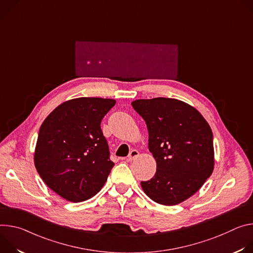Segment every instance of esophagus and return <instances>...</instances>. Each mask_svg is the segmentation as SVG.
Here are the masks:
<instances>
[{"label": "esophagus", "instance_id": "esophagus-1", "mask_svg": "<svg viewBox=\"0 0 253 253\" xmlns=\"http://www.w3.org/2000/svg\"><path fill=\"white\" fill-rule=\"evenodd\" d=\"M137 156H138V152H137L136 150H132V151L129 152V154H128V156H127V159H128L129 161H131V160L135 159Z\"/></svg>", "mask_w": 253, "mask_h": 253}]
</instances>
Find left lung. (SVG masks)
<instances>
[{"label":"left lung","instance_id":"1","mask_svg":"<svg viewBox=\"0 0 253 253\" xmlns=\"http://www.w3.org/2000/svg\"><path fill=\"white\" fill-rule=\"evenodd\" d=\"M149 130V150L157 162L155 176L141 182L162 205L179 204L197 192L214 169L213 133L200 112L175 99L157 97L131 102Z\"/></svg>","mask_w":253,"mask_h":253}]
</instances>
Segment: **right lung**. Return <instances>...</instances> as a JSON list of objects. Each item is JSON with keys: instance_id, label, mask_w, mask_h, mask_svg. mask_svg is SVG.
<instances>
[{"instance_id": "right-lung-1", "label": "right lung", "mask_w": 253, "mask_h": 253, "mask_svg": "<svg viewBox=\"0 0 253 253\" xmlns=\"http://www.w3.org/2000/svg\"><path fill=\"white\" fill-rule=\"evenodd\" d=\"M115 99L79 97L56 107L43 122L34 163L44 183L70 202L96 195L115 166L100 128Z\"/></svg>"}]
</instances>
